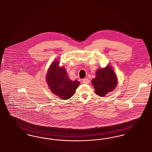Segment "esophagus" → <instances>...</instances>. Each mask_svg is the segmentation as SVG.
<instances>
[{"label":"esophagus","instance_id":"obj_1","mask_svg":"<svg viewBox=\"0 0 152 152\" xmlns=\"http://www.w3.org/2000/svg\"><path fill=\"white\" fill-rule=\"evenodd\" d=\"M83 83L84 84H88L89 83V80L88 78H86V79H84L83 80Z\"/></svg>","mask_w":152,"mask_h":152}]
</instances>
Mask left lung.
<instances>
[{"label": "left lung", "instance_id": "left-lung-1", "mask_svg": "<svg viewBox=\"0 0 152 152\" xmlns=\"http://www.w3.org/2000/svg\"><path fill=\"white\" fill-rule=\"evenodd\" d=\"M91 83L96 94L104 96L116 88L118 79L112 66L107 65L105 67L96 70V78L91 80Z\"/></svg>", "mask_w": 152, "mask_h": 152}]
</instances>
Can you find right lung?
Masks as SVG:
<instances>
[{
  "label": "right lung",
  "mask_w": 152,
  "mask_h": 152,
  "mask_svg": "<svg viewBox=\"0 0 152 152\" xmlns=\"http://www.w3.org/2000/svg\"><path fill=\"white\" fill-rule=\"evenodd\" d=\"M59 65V60H55L51 63L46 76V81L53 94L66 100L74 95L80 82L70 80L65 68Z\"/></svg>",
  "instance_id": "add662e5"
}]
</instances>
